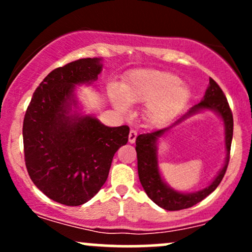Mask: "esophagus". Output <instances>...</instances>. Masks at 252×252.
<instances>
[{"label":"esophagus","instance_id":"obj_1","mask_svg":"<svg viewBox=\"0 0 252 252\" xmlns=\"http://www.w3.org/2000/svg\"><path fill=\"white\" fill-rule=\"evenodd\" d=\"M136 137H137V132L135 131V130H130L129 132V143H134L136 141Z\"/></svg>","mask_w":252,"mask_h":252}]
</instances>
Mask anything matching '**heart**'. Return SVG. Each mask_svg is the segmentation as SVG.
I'll return each mask as SVG.
<instances>
[{"instance_id":"heart-1","label":"heart","mask_w":252,"mask_h":252,"mask_svg":"<svg viewBox=\"0 0 252 252\" xmlns=\"http://www.w3.org/2000/svg\"><path fill=\"white\" fill-rule=\"evenodd\" d=\"M189 88L167 71L140 68L130 72L121 88L111 85L109 97L118 111L126 112L130 104L146 103L144 114L152 122L174 117L189 99Z\"/></svg>"}]
</instances>
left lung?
<instances>
[{
	"label": "left lung",
	"instance_id": "obj_1",
	"mask_svg": "<svg viewBox=\"0 0 252 252\" xmlns=\"http://www.w3.org/2000/svg\"><path fill=\"white\" fill-rule=\"evenodd\" d=\"M202 111H212L222 118L224 124L225 132V150L227 156L223 168L210 183L209 187L196 192H180L172 189L160 175L158 168L157 144L158 138L174 126L178 125L194 114ZM233 135V117L228 106L227 99L224 92L219 88L212 78H210V84L207 86L205 96L200 103L192 106L185 115L176 120L172 126L167 128L154 130L147 134H141L136 137V153H137V170L138 178L147 195L155 202L158 206L167 211H179L194 206L195 204L204 200L207 195L215 190L224 178L226 172L228 160H230V149Z\"/></svg>",
	"mask_w": 252,
	"mask_h": 252
}]
</instances>
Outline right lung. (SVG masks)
<instances>
[{
  "label": "right lung",
  "mask_w": 252,
  "mask_h": 252,
  "mask_svg": "<svg viewBox=\"0 0 252 252\" xmlns=\"http://www.w3.org/2000/svg\"><path fill=\"white\" fill-rule=\"evenodd\" d=\"M103 59L85 58L58 67L33 94L24 120L25 161L32 181L52 200L79 206L108 179L115 153L128 142L129 126H106L84 115L77 85H92Z\"/></svg>",
  "instance_id": "add662e5"
}]
</instances>
